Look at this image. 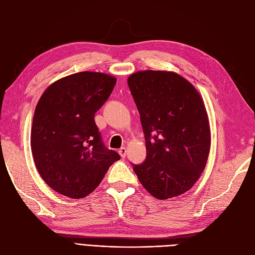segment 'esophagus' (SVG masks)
I'll list each match as a JSON object with an SVG mask.
<instances>
[{
	"mask_svg": "<svg viewBox=\"0 0 255 255\" xmlns=\"http://www.w3.org/2000/svg\"><path fill=\"white\" fill-rule=\"evenodd\" d=\"M118 152H119V154H120V156H121V157H126V155H127V152H128V151H127V148H121Z\"/></svg>",
	"mask_w": 255,
	"mask_h": 255,
	"instance_id": "esophagus-1",
	"label": "esophagus"
}]
</instances>
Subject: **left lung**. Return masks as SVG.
Listing matches in <instances>:
<instances>
[{"instance_id":"1","label":"left lung","mask_w":255,"mask_h":255,"mask_svg":"<svg viewBox=\"0 0 255 255\" xmlns=\"http://www.w3.org/2000/svg\"><path fill=\"white\" fill-rule=\"evenodd\" d=\"M128 84L146 148L145 160L134 171L154 198L180 196L199 180L210 154L211 128L203 99L173 71H138Z\"/></svg>"}]
</instances>
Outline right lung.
Returning a JSON list of instances; mask_svg holds the SVG:
<instances>
[{
    "label": "right lung",
    "instance_id": "1",
    "mask_svg": "<svg viewBox=\"0 0 255 255\" xmlns=\"http://www.w3.org/2000/svg\"><path fill=\"white\" fill-rule=\"evenodd\" d=\"M116 82L102 72L74 73L52 83L38 101L30 149L42 180L58 194L87 197L120 159L105 148L95 122Z\"/></svg>",
    "mask_w": 255,
    "mask_h": 255
}]
</instances>
